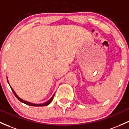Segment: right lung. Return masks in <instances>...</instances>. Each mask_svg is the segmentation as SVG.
Wrapping results in <instances>:
<instances>
[{
	"instance_id": "add662e5",
	"label": "right lung",
	"mask_w": 129,
	"mask_h": 129,
	"mask_svg": "<svg viewBox=\"0 0 129 129\" xmlns=\"http://www.w3.org/2000/svg\"><path fill=\"white\" fill-rule=\"evenodd\" d=\"M11 89H12V90L13 92V94H15V95L16 96V98L18 99V100H19V101L21 102L24 103V104H26V105H30V106H34V107H43V106H46V105H49V104H50L52 100H53V98H54V94L53 95V97H52L50 99H49V100H48V101L46 102H45V103H44V104H32V103L28 102L25 101V100H22V99H21V98H19V97H18V95H17V94H16V93H15V92L14 91L13 89L12 88V87H11Z\"/></svg>"
}]
</instances>
